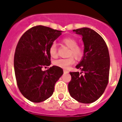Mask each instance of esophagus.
Wrapping results in <instances>:
<instances>
[{
	"mask_svg": "<svg viewBox=\"0 0 122 122\" xmlns=\"http://www.w3.org/2000/svg\"><path fill=\"white\" fill-rule=\"evenodd\" d=\"M63 71H64V73H68V71L66 70H63Z\"/></svg>",
	"mask_w": 122,
	"mask_h": 122,
	"instance_id": "1",
	"label": "esophagus"
}]
</instances>
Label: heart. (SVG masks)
Returning a JSON list of instances; mask_svg holds the SVG:
<instances>
[{
	"label": "heart",
	"mask_w": 122,
	"mask_h": 122,
	"mask_svg": "<svg viewBox=\"0 0 122 122\" xmlns=\"http://www.w3.org/2000/svg\"><path fill=\"white\" fill-rule=\"evenodd\" d=\"M62 43L63 44L68 46L70 49V52L68 56H73L77 59H79L83 56V51L79 46L77 45V41L76 39L71 37H68L63 39ZM49 54L52 57H57V46L55 43H52L49 49ZM75 61L73 57H71L68 59H59L55 60L53 62V65L57 67L66 69L70 66L73 65Z\"/></svg>",
	"instance_id": "1"
}]
</instances>
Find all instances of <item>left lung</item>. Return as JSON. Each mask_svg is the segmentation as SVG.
Segmentation results:
<instances>
[{
  "instance_id": "8db88e82",
  "label": "left lung",
  "mask_w": 122,
  "mask_h": 122,
  "mask_svg": "<svg viewBox=\"0 0 122 122\" xmlns=\"http://www.w3.org/2000/svg\"><path fill=\"white\" fill-rule=\"evenodd\" d=\"M82 37L84 45L82 59L76 66L81 72H70L68 83L71 97L84 104H90L102 96L109 81L110 57L102 36L90 28L73 30Z\"/></svg>"
}]
</instances>
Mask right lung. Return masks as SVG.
<instances>
[{
  "label": "right lung",
  "mask_w": 122,
  "mask_h": 122,
  "mask_svg": "<svg viewBox=\"0 0 122 122\" xmlns=\"http://www.w3.org/2000/svg\"><path fill=\"white\" fill-rule=\"evenodd\" d=\"M62 30L37 25L27 30L18 42L14 56L16 83L23 95L32 102L49 98L54 91L56 82L63 73L61 68L51 65L49 49Z\"/></svg>",
  "instance_id": "right-lung-1"
}]
</instances>
